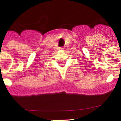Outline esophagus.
<instances>
[{
  "label": "esophagus",
  "instance_id": "1",
  "mask_svg": "<svg viewBox=\"0 0 121 121\" xmlns=\"http://www.w3.org/2000/svg\"><path fill=\"white\" fill-rule=\"evenodd\" d=\"M58 50H64V48L62 47H58Z\"/></svg>",
  "mask_w": 121,
  "mask_h": 121
}]
</instances>
